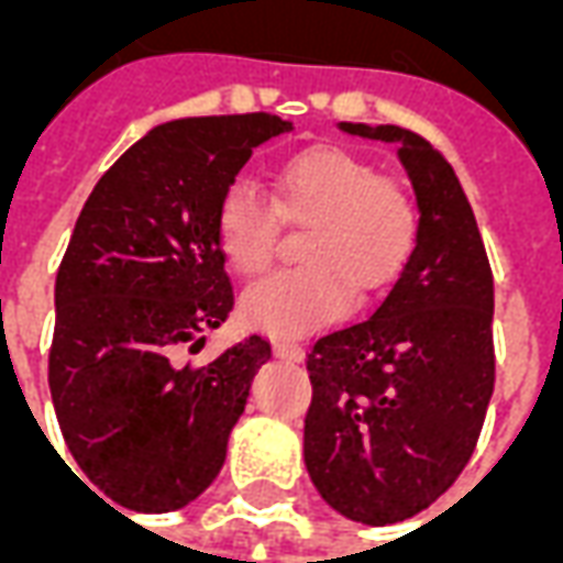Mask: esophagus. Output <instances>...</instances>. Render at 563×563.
<instances>
[{
	"label": "esophagus",
	"instance_id": "1",
	"mask_svg": "<svg viewBox=\"0 0 563 563\" xmlns=\"http://www.w3.org/2000/svg\"><path fill=\"white\" fill-rule=\"evenodd\" d=\"M274 353L280 358H289V362H301L305 358V346L298 341H274Z\"/></svg>",
	"mask_w": 563,
	"mask_h": 563
}]
</instances>
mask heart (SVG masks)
<instances>
[{
    "label": "heart",
    "mask_w": 563,
    "mask_h": 563,
    "mask_svg": "<svg viewBox=\"0 0 563 563\" xmlns=\"http://www.w3.org/2000/svg\"><path fill=\"white\" fill-rule=\"evenodd\" d=\"M280 210L301 234V265L271 274L244 295L250 325L277 334L313 329L353 298L391 283L419 241L410 189L338 147L295 153L274 177V201L250 184H232L217 208L225 262L246 277L262 274L280 244Z\"/></svg>",
    "instance_id": "b5f03b06"
}]
</instances>
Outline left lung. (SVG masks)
<instances>
[{"instance_id":"left-lung-1","label":"left lung","mask_w":563,"mask_h":563,"mask_svg":"<svg viewBox=\"0 0 563 563\" xmlns=\"http://www.w3.org/2000/svg\"><path fill=\"white\" fill-rule=\"evenodd\" d=\"M341 129L398 144L422 217L386 298L310 343L305 464L341 516L395 525L431 507L476 449L495 391V277L440 150L401 126Z\"/></svg>"}]
</instances>
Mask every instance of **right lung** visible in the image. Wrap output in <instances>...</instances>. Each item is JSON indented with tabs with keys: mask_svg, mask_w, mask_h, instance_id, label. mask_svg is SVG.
I'll use <instances>...</instances> for the list:
<instances>
[{
	"mask_svg": "<svg viewBox=\"0 0 563 563\" xmlns=\"http://www.w3.org/2000/svg\"><path fill=\"white\" fill-rule=\"evenodd\" d=\"M289 129L265 111L162 123L102 174L75 222L47 383L68 452L120 507H186L225 461L271 343L250 334L208 365L180 358L234 307L217 241L222 192L253 147Z\"/></svg>",
	"mask_w": 563,
	"mask_h": 563,
	"instance_id": "add662e5",
	"label": "right lung"
}]
</instances>
